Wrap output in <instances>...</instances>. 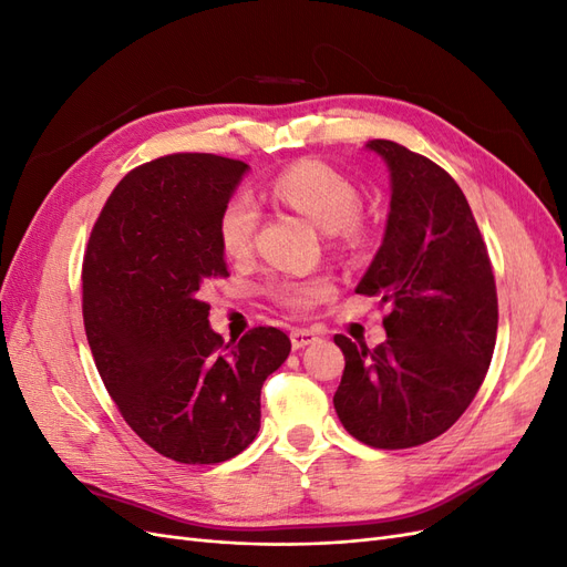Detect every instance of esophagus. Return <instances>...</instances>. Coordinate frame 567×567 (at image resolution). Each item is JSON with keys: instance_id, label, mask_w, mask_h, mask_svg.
Masks as SVG:
<instances>
[{"instance_id": "obj_1", "label": "esophagus", "mask_w": 567, "mask_h": 567, "mask_svg": "<svg viewBox=\"0 0 567 567\" xmlns=\"http://www.w3.org/2000/svg\"><path fill=\"white\" fill-rule=\"evenodd\" d=\"M317 338L319 333L312 329H293L290 331V346H293V350H302L307 346H312Z\"/></svg>"}]
</instances>
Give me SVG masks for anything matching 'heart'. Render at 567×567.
<instances>
[{
    "label": "heart",
    "mask_w": 567,
    "mask_h": 567,
    "mask_svg": "<svg viewBox=\"0 0 567 567\" xmlns=\"http://www.w3.org/2000/svg\"><path fill=\"white\" fill-rule=\"evenodd\" d=\"M269 194L288 208L305 215L323 231H331L338 244L357 246L362 241V221L357 217V186L321 161L305 158L271 179ZM260 225V210L248 194H234L217 215L219 246L229 257H246L252 250L255 231ZM271 293L290 310H307L333 293V286L323 277L281 279L271 286Z\"/></svg>",
    "instance_id": "obj_1"
}]
</instances>
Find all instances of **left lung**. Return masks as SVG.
<instances>
[{
    "label": "left lung",
    "instance_id": "obj_1",
    "mask_svg": "<svg viewBox=\"0 0 567 567\" xmlns=\"http://www.w3.org/2000/svg\"><path fill=\"white\" fill-rule=\"evenodd\" d=\"M390 169L383 244L357 286L390 305L379 348L336 336L346 371L333 406L375 450L431 442L458 421L485 381L499 307L487 246L458 184L440 165L373 140Z\"/></svg>",
    "mask_w": 567,
    "mask_h": 567
}]
</instances>
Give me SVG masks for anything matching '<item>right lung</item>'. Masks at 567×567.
I'll list each match as a JSON object with an SVG mask.
<instances>
[{
	"instance_id": "1",
	"label": "right lung",
	"mask_w": 567,
	"mask_h": 567,
	"mask_svg": "<svg viewBox=\"0 0 567 567\" xmlns=\"http://www.w3.org/2000/svg\"><path fill=\"white\" fill-rule=\"evenodd\" d=\"M244 161L175 153L127 173L94 221L82 262V317L115 406L148 447L221 463L260 431V390L290 352L274 326L225 342L200 286L229 277L217 215Z\"/></svg>"
}]
</instances>
